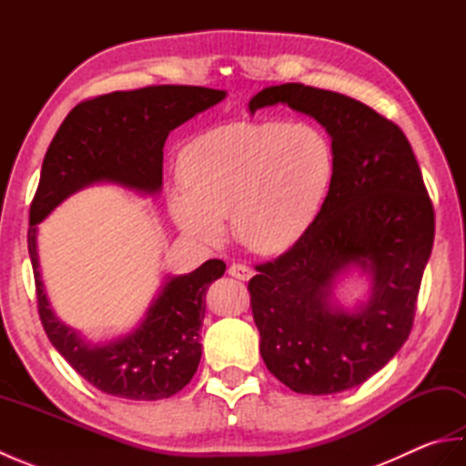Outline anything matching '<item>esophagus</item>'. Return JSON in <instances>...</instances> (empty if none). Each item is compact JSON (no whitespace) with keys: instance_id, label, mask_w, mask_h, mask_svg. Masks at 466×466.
<instances>
[{"instance_id":"34e87169","label":"esophagus","mask_w":466,"mask_h":466,"mask_svg":"<svg viewBox=\"0 0 466 466\" xmlns=\"http://www.w3.org/2000/svg\"><path fill=\"white\" fill-rule=\"evenodd\" d=\"M228 274L234 276V279H238V280H250L254 272L250 266H246V264H230Z\"/></svg>"}]
</instances>
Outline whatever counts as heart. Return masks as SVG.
Here are the masks:
<instances>
[{"instance_id":"heart-1","label":"heart","mask_w":466,"mask_h":466,"mask_svg":"<svg viewBox=\"0 0 466 466\" xmlns=\"http://www.w3.org/2000/svg\"><path fill=\"white\" fill-rule=\"evenodd\" d=\"M184 190L170 196L180 230L216 246L222 220L256 254L289 250L319 218L334 177V150L312 124L232 122L194 136L177 156Z\"/></svg>"}]
</instances>
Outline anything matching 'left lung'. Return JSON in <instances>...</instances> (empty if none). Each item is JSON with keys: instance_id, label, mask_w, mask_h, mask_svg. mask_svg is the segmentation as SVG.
I'll list each match as a JSON object with an SVG mask.
<instances>
[{"instance_id": "1", "label": "left lung", "mask_w": 466, "mask_h": 466, "mask_svg": "<svg viewBox=\"0 0 466 466\" xmlns=\"http://www.w3.org/2000/svg\"><path fill=\"white\" fill-rule=\"evenodd\" d=\"M286 104L332 137L334 177L310 230L248 282L260 354L300 394H334L379 372L412 330L434 210L400 127L349 96L304 84L264 87L248 107ZM356 265L369 271V303L349 313L331 286Z\"/></svg>"}]
</instances>
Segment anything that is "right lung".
<instances>
[{
    "label": "right lung",
    "instance_id": "1",
    "mask_svg": "<svg viewBox=\"0 0 466 466\" xmlns=\"http://www.w3.org/2000/svg\"><path fill=\"white\" fill-rule=\"evenodd\" d=\"M224 97V90L200 86H147L97 96L66 116L46 152L27 230L39 320L72 369L112 397L160 400L192 380L202 356L204 296L224 274L226 264L208 260L190 274L172 276L134 332L107 344H92L49 309L39 276L35 224L67 196L96 182L160 192L167 134Z\"/></svg>",
    "mask_w": 466,
    "mask_h": 466
}]
</instances>
